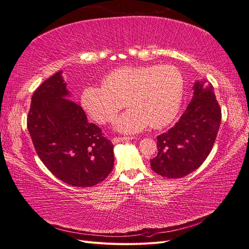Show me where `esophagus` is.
I'll use <instances>...</instances> for the list:
<instances>
[{"label":"esophagus","instance_id":"obj_1","mask_svg":"<svg viewBox=\"0 0 249 249\" xmlns=\"http://www.w3.org/2000/svg\"><path fill=\"white\" fill-rule=\"evenodd\" d=\"M133 140V137H114V139L112 140V142L115 144V143H118V142H128V141H131Z\"/></svg>","mask_w":249,"mask_h":249}]
</instances>
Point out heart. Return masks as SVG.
<instances>
[{
	"instance_id": "1",
	"label": "heart",
	"mask_w": 249,
	"mask_h": 249,
	"mask_svg": "<svg viewBox=\"0 0 249 249\" xmlns=\"http://www.w3.org/2000/svg\"><path fill=\"white\" fill-rule=\"evenodd\" d=\"M103 84L84 88L82 107L95 121L107 123L113 121L127 101L131 108L115 122V129L123 133L171 123L179 110L185 88L179 70L168 64L120 68L109 72Z\"/></svg>"
}]
</instances>
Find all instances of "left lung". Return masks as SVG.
I'll return each mask as SVG.
<instances>
[{
  "label": "left lung",
  "instance_id": "8db88e82",
  "mask_svg": "<svg viewBox=\"0 0 249 249\" xmlns=\"http://www.w3.org/2000/svg\"><path fill=\"white\" fill-rule=\"evenodd\" d=\"M193 90L192 100L178 122L157 136L158 154L151 160V167L161 177L188 176L205 161L215 142L222 110L213 87L197 81Z\"/></svg>",
  "mask_w": 249,
  "mask_h": 249
}]
</instances>
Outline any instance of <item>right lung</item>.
Instances as JSON below:
<instances>
[{
	"label": "right lung",
	"instance_id": "right-lung-1",
	"mask_svg": "<svg viewBox=\"0 0 249 249\" xmlns=\"http://www.w3.org/2000/svg\"><path fill=\"white\" fill-rule=\"evenodd\" d=\"M57 71L35 91L27 129L41 161L55 177L73 187H92L114 167V145L89 123Z\"/></svg>",
	"mask_w": 249,
	"mask_h": 249
}]
</instances>
